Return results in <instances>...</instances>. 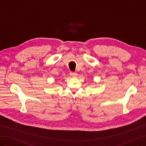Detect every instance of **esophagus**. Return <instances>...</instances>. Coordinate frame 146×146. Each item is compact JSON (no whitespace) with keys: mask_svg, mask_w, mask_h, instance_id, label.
I'll use <instances>...</instances> for the list:
<instances>
[{"mask_svg":"<svg viewBox=\"0 0 146 146\" xmlns=\"http://www.w3.org/2000/svg\"><path fill=\"white\" fill-rule=\"evenodd\" d=\"M70 75L72 77H76L77 76V74L76 72H70Z\"/></svg>","mask_w":146,"mask_h":146,"instance_id":"1","label":"esophagus"}]
</instances>
